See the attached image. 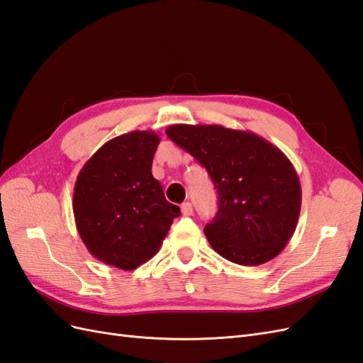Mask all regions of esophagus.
<instances>
[{
  "label": "esophagus",
  "mask_w": 363,
  "mask_h": 363,
  "mask_svg": "<svg viewBox=\"0 0 363 363\" xmlns=\"http://www.w3.org/2000/svg\"><path fill=\"white\" fill-rule=\"evenodd\" d=\"M181 211H182L184 216H191V214H193V206H191V203H190V202H184V203L181 205Z\"/></svg>",
  "instance_id": "34e87169"
}]
</instances>
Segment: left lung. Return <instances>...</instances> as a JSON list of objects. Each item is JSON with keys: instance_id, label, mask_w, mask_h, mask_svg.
Segmentation results:
<instances>
[{"instance_id": "left-lung-1", "label": "left lung", "mask_w": 363, "mask_h": 363, "mask_svg": "<svg viewBox=\"0 0 363 363\" xmlns=\"http://www.w3.org/2000/svg\"><path fill=\"white\" fill-rule=\"evenodd\" d=\"M167 137L208 172L219 208L203 233L226 260L258 266L284 250L301 210L292 162L264 138L219 124H173Z\"/></svg>"}]
</instances>
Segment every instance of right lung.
Here are the masks:
<instances>
[{
  "mask_svg": "<svg viewBox=\"0 0 363 363\" xmlns=\"http://www.w3.org/2000/svg\"><path fill=\"white\" fill-rule=\"evenodd\" d=\"M160 141L152 130L109 140L85 162L74 185L72 211L82 242L97 260L123 271L150 260L181 214L152 174Z\"/></svg>",
  "mask_w": 363,
  "mask_h": 363,
  "instance_id": "right-lung-1",
  "label": "right lung"
}]
</instances>
